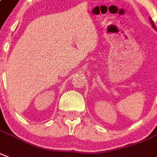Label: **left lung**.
Returning a JSON list of instances; mask_svg holds the SVG:
<instances>
[{
	"label": "left lung",
	"instance_id": "obj_1",
	"mask_svg": "<svg viewBox=\"0 0 157 157\" xmlns=\"http://www.w3.org/2000/svg\"><path fill=\"white\" fill-rule=\"evenodd\" d=\"M150 20H151V25H152V27L153 28H154V29H155L157 30V29H156V27H155V24H154V22H153L152 21V20H151V18L150 17Z\"/></svg>",
	"mask_w": 157,
	"mask_h": 157
}]
</instances>
